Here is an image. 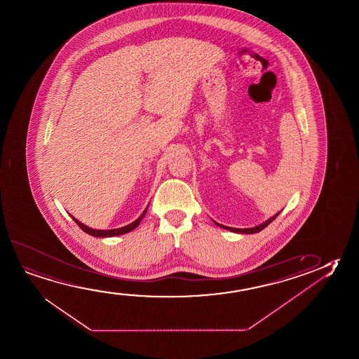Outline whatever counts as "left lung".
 Masks as SVG:
<instances>
[{"instance_id": "obj_1", "label": "left lung", "mask_w": 359, "mask_h": 359, "mask_svg": "<svg viewBox=\"0 0 359 359\" xmlns=\"http://www.w3.org/2000/svg\"><path fill=\"white\" fill-rule=\"evenodd\" d=\"M278 215H280V212L276 214L275 216H272L271 219H269V220L266 221V222H264V224H261V225H259V226L251 227V229H235V227L224 226V225L217 224V222H215V224L217 225V226L222 227V229H226V230H230V231L238 232V233H256V232L264 230V229H265V227L267 226L270 222H272V221L275 220V219H276L277 216Z\"/></svg>"}]
</instances>
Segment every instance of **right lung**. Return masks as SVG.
Returning <instances> with one entry per match:
<instances>
[{
  "label": "right lung",
  "mask_w": 359,
  "mask_h": 359,
  "mask_svg": "<svg viewBox=\"0 0 359 359\" xmlns=\"http://www.w3.org/2000/svg\"><path fill=\"white\" fill-rule=\"evenodd\" d=\"M147 210H148V208L144 210L143 214L139 216L137 220L133 221L132 224H129L127 226L119 227V229H113V230H95V229H90V227L83 225L82 222H79L73 216L72 219L76 221V224L82 229L83 231L87 232L89 235H92V236H95V238H111V236H118V235H123V233H127V232L134 230L140 224V221L143 219L144 215L147 214Z\"/></svg>",
  "instance_id": "add662e5"
}]
</instances>
